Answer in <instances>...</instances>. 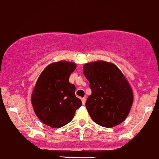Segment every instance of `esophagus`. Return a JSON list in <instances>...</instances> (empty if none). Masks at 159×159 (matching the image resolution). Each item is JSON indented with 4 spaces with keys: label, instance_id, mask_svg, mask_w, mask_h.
<instances>
[{
    "label": "esophagus",
    "instance_id": "esophagus-1",
    "mask_svg": "<svg viewBox=\"0 0 159 159\" xmlns=\"http://www.w3.org/2000/svg\"><path fill=\"white\" fill-rule=\"evenodd\" d=\"M81 102H82L83 105H84L85 102H86V99H85V98H81Z\"/></svg>",
    "mask_w": 159,
    "mask_h": 159
}]
</instances>
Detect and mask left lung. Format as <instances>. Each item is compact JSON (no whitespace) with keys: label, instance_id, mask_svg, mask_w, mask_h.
I'll return each instance as SVG.
<instances>
[{"label":"left lung","instance_id":"obj_1","mask_svg":"<svg viewBox=\"0 0 159 159\" xmlns=\"http://www.w3.org/2000/svg\"><path fill=\"white\" fill-rule=\"evenodd\" d=\"M83 69L92 91L86 102L90 118L105 128L120 125L128 117L134 102L127 78L115 64L106 61L88 62Z\"/></svg>","mask_w":159,"mask_h":159}]
</instances>
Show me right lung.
<instances>
[{"instance_id": "right-lung-1", "label": "right lung", "mask_w": 159, "mask_h": 159, "mask_svg": "<svg viewBox=\"0 0 159 159\" xmlns=\"http://www.w3.org/2000/svg\"><path fill=\"white\" fill-rule=\"evenodd\" d=\"M76 64L62 60L50 63L38 77L31 93L34 113L44 125L59 128L69 123L82 106L75 96V86L69 83Z\"/></svg>"}]
</instances>
